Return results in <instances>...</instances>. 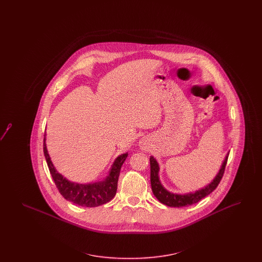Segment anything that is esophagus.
I'll return each mask as SVG.
<instances>
[{
  "label": "esophagus",
  "instance_id": "esophagus-1",
  "mask_svg": "<svg viewBox=\"0 0 262 262\" xmlns=\"http://www.w3.org/2000/svg\"><path fill=\"white\" fill-rule=\"evenodd\" d=\"M141 147H142V149H144V148H145V146H144V144H141Z\"/></svg>",
  "mask_w": 262,
  "mask_h": 262
}]
</instances>
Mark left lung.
Instances as JSON below:
<instances>
[{
  "label": "left lung",
  "mask_w": 262,
  "mask_h": 262,
  "mask_svg": "<svg viewBox=\"0 0 262 262\" xmlns=\"http://www.w3.org/2000/svg\"><path fill=\"white\" fill-rule=\"evenodd\" d=\"M229 153L226 155L221 169L219 170L218 174L215 176L210 184L206 187L200 188L194 192H189L186 194H177L168 191L165 187H163L159 180V165L156 159L153 156H150V182H151V188L153 194L156 199L161 203L170 206V207H184L199 202L200 200L205 198L206 195L210 194L212 191L218 187L223 174H224L225 167L227 164Z\"/></svg>",
  "instance_id": "1"
}]
</instances>
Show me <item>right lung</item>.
Here are the masks:
<instances>
[{
    "label": "right lung",
    "instance_id": "1",
    "mask_svg": "<svg viewBox=\"0 0 262 262\" xmlns=\"http://www.w3.org/2000/svg\"><path fill=\"white\" fill-rule=\"evenodd\" d=\"M43 151L55 185L64 200L83 207H96L105 204L114 199L117 192L120 171L122 165L127 157V152L116 158L109 171V174L104 181L90 184H77L67 180L56 170L47 151L45 137L43 143Z\"/></svg>",
    "mask_w": 262,
    "mask_h": 262
}]
</instances>
